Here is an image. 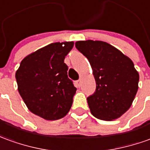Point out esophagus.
Segmentation results:
<instances>
[{
	"label": "esophagus",
	"instance_id": "1",
	"mask_svg": "<svg viewBox=\"0 0 150 150\" xmlns=\"http://www.w3.org/2000/svg\"><path fill=\"white\" fill-rule=\"evenodd\" d=\"M80 83H81V79H78V80L75 81V86H76L77 88H79V87H80Z\"/></svg>",
	"mask_w": 150,
	"mask_h": 150
}]
</instances>
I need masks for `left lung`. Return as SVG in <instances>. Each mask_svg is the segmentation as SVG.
Returning a JSON list of instances; mask_svg holds the SVG:
<instances>
[{
	"label": "left lung",
	"mask_w": 150,
	"mask_h": 150,
	"mask_svg": "<svg viewBox=\"0 0 150 150\" xmlns=\"http://www.w3.org/2000/svg\"><path fill=\"white\" fill-rule=\"evenodd\" d=\"M76 49L93 69L96 91L87 98L92 115L110 121L119 118L132 104L138 90L139 74L132 61L106 42L83 40Z\"/></svg>",
	"instance_id": "left-lung-1"
}]
</instances>
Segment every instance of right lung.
<instances>
[{
  "instance_id": "1",
  "label": "right lung",
  "mask_w": 150,
  "mask_h": 150,
  "mask_svg": "<svg viewBox=\"0 0 150 150\" xmlns=\"http://www.w3.org/2000/svg\"><path fill=\"white\" fill-rule=\"evenodd\" d=\"M73 46L72 41L48 45L25 57L15 74L29 110L46 120L63 118L71 107L76 88L64 59Z\"/></svg>"
}]
</instances>
